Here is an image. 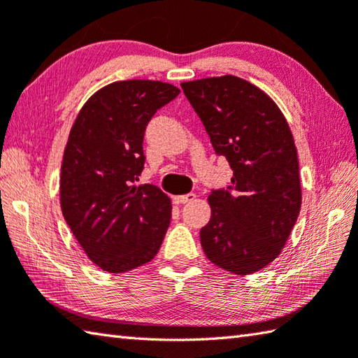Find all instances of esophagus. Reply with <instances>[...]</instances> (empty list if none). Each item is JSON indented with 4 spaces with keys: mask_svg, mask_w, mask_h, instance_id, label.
<instances>
[{
    "mask_svg": "<svg viewBox=\"0 0 358 358\" xmlns=\"http://www.w3.org/2000/svg\"><path fill=\"white\" fill-rule=\"evenodd\" d=\"M195 200V194H186V195H175L173 197V203H177V205H183V203H189V201H194Z\"/></svg>",
    "mask_w": 358,
    "mask_h": 358,
    "instance_id": "obj_1",
    "label": "esophagus"
}]
</instances>
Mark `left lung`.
<instances>
[{
    "label": "left lung",
    "mask_w": 358,
    "mask_h": 358,
    "mask_svg": "<svg viewBox=\"0 0 358 358\" xmlns=\"http://www.w3.org/2000/svg\"><path fill=\"white\" fill-rule=\"evenodd\" d=\"M217 155L233 169L231 186L208 197L200 229L206 257L234 275L275 261L301 209L299 163L282 111L261 88L236 76L181 83Z\"/></svg>",
    "instance_id": "8db88e82"
}]
</instances>
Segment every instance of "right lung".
Listing matches in <instances>:
<instances>
[{"mask_svg": "<svg viewBox=\"0 0 358 358\" xmlns=\"http://www.w3.org/2000/svg\"><path fill=\"white\" fill-rule=\"evenodd\" d=\"M180 94L159 80H119L80 108L69 131L60 173L68 227L97 267L124 273L150 262L169 228L171 199L153 185L136 186L144 169V131L152 116Z\"/></svg>", "mask_w": 358, "mask_h": 358, "instance_id": "1", "label": "right lung"}]
</instances>
